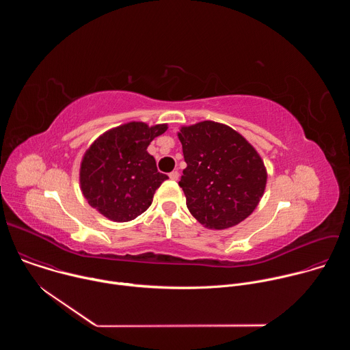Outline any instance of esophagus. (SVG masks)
I'll return each mask as SVG.
<instances>
[{
  "label": "esophagus",
  "mask_w": 350,
  "mask_h": 350,
  "mask_svg": "<svg viewBox=\"0 0 350 350\" xmlns=\"http://www.w3.org/2000/svg\"><path fill=\"white\" fill-rule=\"evenodd\" d=\"M169 177H170V180H173V181L178 180V172H177V170H173L172 173H169Z\"/></svg>",
  "instance_id": "esophagus-1"
}]
</instances>
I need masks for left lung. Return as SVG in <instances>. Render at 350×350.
<instances>
[{
  "mask_svg": "<svg viewBox=\"0 0 350 350\" xmlns=\"http://www.w3.org/2000/svg\"><path fill=\"white\" fill-rule=\"evenodd\" d=\"M187 167L178 185L191 215L208 228L224 230L258 206L267 173L256 149L239 133L216 122L181 127Z\"/></svg>",
  "mask_w": 350,
  "mask_h": 350,
  "instance_id": "8db88e82",
  "label": "left lung"
}]
</instances>
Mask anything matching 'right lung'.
Segmentation results:
<instances>
[{"instance_id":"1","label":"right lung","mask_w":350,"mask_h":350,"mask_svg":"<svg viewBox=\"0 0 350 350\" xmlns=\"http://www.w3.org/2000/svg\"><path fill=\"white\" fill-rule=\"evenodd\" d=\"M166 130V124L131 122L95 139L80 167L88 204L115 221H130L151 206L155 191L169 177L158 172L146 148Z\"/></svg>"}]
</instances>
